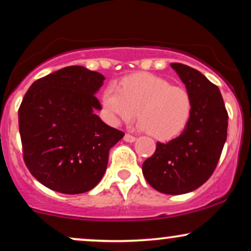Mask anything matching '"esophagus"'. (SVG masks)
<instances>
[{
  "label": "esophagus",
  "instance_id": "1",
  "mask_svg": "<svg viewBox=\"0 0 251 251\" xmlns=\"http://www.w3.org/2000/svg\"><path fill=\"white\" fill-rule=\"evenodd\" d=\"M124 140H125L126 143H134V141L137 140V138L133 137V135H131V134H125V137H124Z\"/></svg>",
  "mask_w": 251,
  "mask_h": 251
}]
</instances>
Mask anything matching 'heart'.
<instances>
[{"instance_id":"obj_1","label":"heart","mask_w":251,"mask_h":251,"mask_svg":"<svg viewBox=\"0 0 251 251\" xmlns=\"http://www.w3.org/2000/svg\"><path fill=\"white\" fill-rule=\"evenodd\" d=\"M102 113L110 124L128 122L140 116L137 126L151 131L160 140H170L185 129L192 113L188 92L165 78L152 74H135L124 78L120 87L110 84L101 97Z\"/></svg>"}]
</instances>
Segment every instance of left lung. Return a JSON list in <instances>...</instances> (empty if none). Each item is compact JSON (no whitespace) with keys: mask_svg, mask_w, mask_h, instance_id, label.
<instances>
[{"mask_svg":"<svg viewBox=\"0 0 251 251\" xmlns=\"http://www.w3.org/2000/svg\"><path fill=\"white\" fill-rule=\"evenodd\" d=\"M192 100V113L179 137L156 150L143 164L147 182L160 193L195 191L215 170L227 140L228 113L219 87L191 66L172 63Z\"/></svg>","mask_w":251,"mask_h":251,"instance_id":"obj_1","label":"left lung"}]
</instances>
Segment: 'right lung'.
Listing matches in <instances>:
<instances>
[{
    "instance_id": "obj_1",
    "label": "right lung",
    "mask_w": 251,
    "mask_h": 251,
    "mask_svg": "<svg viewBox=\"0 0 251 251\" xmlns=\"http://www.w3.org/2000/svg\"><path fill=\"white\" fill-rule=\"evenodd\" d=\"M101 74L66 66L36 80L19 110L23 158L42 185L63 194H80L100 182L108 153L124 133L96 114Z\"/></svg>"
}]
</instances>
